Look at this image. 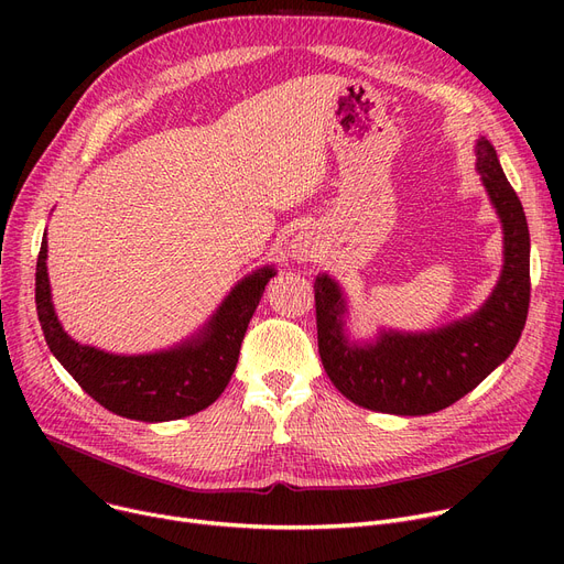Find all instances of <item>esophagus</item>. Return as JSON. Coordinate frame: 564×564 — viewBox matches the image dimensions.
Returning a JSON list of instances; mask_svg holds the SVG:
<instances>
[{
  "label": "esophagus",
  "instance_id": "1",
  "mask_svg": "<svg viewBox=\"0 0 564 564\" xmlns=\"http://www.w3.org/2000/svg\"><path fill=\"white\" fill-rule=\"evenodd\" d=\"M315 245H313V240L311 237H306V235H300V237H294L292 240V256L297 258V260H308V258H315Z\"/></svg>",
  "mask_w": 564,
  "mask_h": 564
}]
</instances>
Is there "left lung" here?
<instances>
[{"label":"left lung","mask_w":564,"mask_h":564,"mask_svg":"<svg viewBox=\"0 0 564 564\" xmlns=\"http://www.w3.org/2000/svg\"><path fill=\"white\" fill-rule=\"evenodd\" d=\"M478 171L506 230V264L487 304L432 334L383 332L375 345L349 343L345 302L329 276L315 281L317 349L334 387L354 404L425 416L451 406L517 347L530 306V235L521 200L500 169L494 145L478 141Z\"/></svg>","instance_id":"obj_1"}]
</instances>
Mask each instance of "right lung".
I'll use <instances>...</instances> for the list:
<instances>
[{
	"label": "right lung",
	"instance_id": "obj_1",
	"mask_svg": "<svg viewBox=\"0 0 564 564\" xmlns=\"http://www.w3.org/2000/svg\"><path fill=\"white\" fill-rule=\"evenodd\" d=\"M47 242H41L36 262V313L50 351L79 387L116 416L162 423L192 416L210 406L228 387L249 319L274 276L272 267L237 283L210 324L189 343L160 354L116 357L79 345L58 324L47 281Z\"/></svg>",
	"mask_w": 564,
	"mask_h": 564
}]
</instances>
